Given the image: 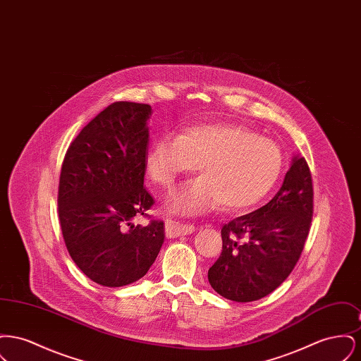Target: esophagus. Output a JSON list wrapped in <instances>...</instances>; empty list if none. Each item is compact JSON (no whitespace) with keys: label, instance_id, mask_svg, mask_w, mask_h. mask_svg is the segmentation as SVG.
<instances>
[{"label":"esophagus","instance_id":"obj_1","mask_svg":"<svg viewBox=\"0 0 361 361\" xmlns=\"http://www.w3.org/2000/svg\"><path fill=\"white\" fill-rule=\"evenodd\" d=\"M193 231H195L193 224H181V222L173 221V219L165 221V233H166V237H169V238L188 235V234H192Z\"/></svg>","mask_w":361,"mask_h":361}]
</instances>
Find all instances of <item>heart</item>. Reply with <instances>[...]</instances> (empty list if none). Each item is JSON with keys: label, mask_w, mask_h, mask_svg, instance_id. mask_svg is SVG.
I'll return each instance as SVG.
<instances>
[{"label": "heart", "mask_w": 361, "mask_h": 361, "mask_svg": "<svg viewBox=\"0 0 361 361\" xmlns=\"http://www.w3.org/2000/svg\"><path fill=\"white\" fill-rule=\"evenodd\" d=\"M150 178L169 187L183 174L203 173L172 190L165 207L177 215H199L222 203L227 211L255 206L274 187L281 171L279 146L234 123H204L177 137L153 143L145 159Z\"/></svg>", "instance_id": "1"}]
</instances>
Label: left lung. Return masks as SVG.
Returning <instances> with one entry per match:
<instances>
[{
	"label": "left lung",
	"instance_id": "8db88e82",
	"mask_svg": "<svg viewBox=\"0 0 361 361\" xmlns=\"http://www.w3.org/2000/svg\"><path fill=\"white\" fill-rule=\"evenodd\" d=\"M312 199L309 165L303 157L295 155L281 188L268 204L222 227V253L208 269L211 287L240 303L275 291L302 255Z\"/></svg>",
	"mask_w": 361,
	"mask_h": 361
}]
</instances>
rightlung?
I'll return each mask as SVG.
<instances>
[{"label": "right lung", "instance_id": "1", "mask_svg": "<svg viewBox=\"0 0 361 361\" xmlns=\"http://www.w3.org/2000/svg\"><path fill=\"white\" fill-rule=\"evenodd\" d=\"M152 112L149 104L108 105L71 142L62 164L63 240L75 265L104 287L146 275L165 238L162 221L131 224L154 204L143 187Z\"/></svg>", "mask_w": 361, "mask_h": 361}]
</instances>
